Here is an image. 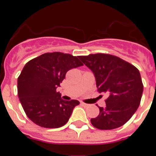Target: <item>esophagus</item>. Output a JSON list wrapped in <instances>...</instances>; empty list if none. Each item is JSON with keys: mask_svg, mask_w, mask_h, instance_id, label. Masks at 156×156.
<instances>
[{"mask_svg": "<svg viewBox=\"0 0 156 156\" xmlns=\"http://www.w3.org/2000/svg\"><path fill=\"white\" fill-rule=\"evenodd\" d=\"M80 104H81V105H83V107H88V106H89V105L86 104V103H84V102H81Z\"/></svg>", "mask_w": 156, "mask_h": 156, "instance_id": "esophagus-1", "label": "esophagus"}]
</instances>
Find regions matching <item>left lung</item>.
<instances>
[{"instance_id": "8db88e82", "label": "left lung", "mask_w": 156, "mask_h": 156, "mask_svg": "<svg viewBox=\"0 0 156 156\" xmlns=\"http://www.w3.org/2000/svg\"><path fill=\"white\" fill-rule=\"evenodd\" d=\"M79 58L93 72L99 93H105V107L90 119L94 127L112 129L125 124L137 111L143 93L139 70L130 63L108 54H91Z\"/></svg>"}]
</instances>
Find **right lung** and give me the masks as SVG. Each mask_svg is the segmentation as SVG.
<instances>
[{
  "instance_id": "right-lung-1",
  "label": "right lung",
  "mask_w": 156,
  "mask_h": 156,
  "mask_svg": "<svg viewBox=\"0 0 156 156\" xmlns=\"http://www.w3.org/2000/svg\"><path fill=\"white\" fill-rule=\"evenodd\" d=\"M80 56L45 53L25 65L18 78V96L29 119L45 128H58L69 121L77 100L65 101L56 91L73 68L82 66Z\"/></svg>"
}]
</instances>
